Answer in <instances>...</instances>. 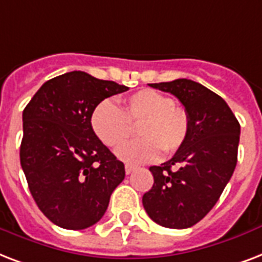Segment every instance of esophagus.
Masks as SVG:
<instances>
[{
  "label": "esophagus",
  "mask_w": 262,
  "mask_h": 262,
  "mask_svg": "<svg viewBox=\"0 0 262 262\" xmlns=\"http://www.w3.org/2000/svg\"><path fill=\"white\" fill-rule=\"evenodd\" d=\"M135 169H137V167H134V165H129V164L125 165V173H127V175H129V173L133 171H135Z\"/></svg>",
  "instance_id": "1"
}]
</instances>
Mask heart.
I'll list each match as a JSON object with an SVG mask.
<instances>
[{"label":"heart","instance_id":"obj_1","mask_svg":"<svg viewBox=\"0 0 262 262\" xmlns=\"http://www.w3.org/2000/svg\"><path fill=\"white\" fill-rule=\"evenodd\" d=\"M91 128L99 141L116 149L132 135L139 124L141 139L117 150V157L125 163H149L163 150L171 154L184 145L190 133V117L182 106L161 91L145 89L124 99L117 108L111 101L98 103L91 113Z\"/></svg>","mask_w":262,"mask_h":262}]
</instances>
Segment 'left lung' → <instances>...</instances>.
<instances>
[{
    "mask_svg": "<svg viewBox=\"0 0 262 262\" xmlns=\"http://www.w3.org/2000/svg\"><path fill=\"white\" fill-rule=\"evenodd\" d=\"M149 86L179 99L190 117V133L169 161L150 167L154 183L142 204L160 226L188 228L210 212L230 182L238 161L241 125L220 95L194 80Z\"/></svg>",
    "mask_w": 262,
    "mask_h": 262,
    "instance_id": "1",
    "label": "left lung"
}]
</instances>
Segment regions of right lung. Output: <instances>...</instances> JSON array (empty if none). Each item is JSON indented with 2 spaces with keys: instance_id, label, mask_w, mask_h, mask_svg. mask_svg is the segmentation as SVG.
I'll return each mask as SVG.
<instances>
[{
  "instance_id": "add662e5",
  "label": "right lung",
  "mask_w": 262,
  "mask_h": 262,
  "mask_svg": "<svg viewBox=\"0 0 262 262\" xmlns=\"http://www.w3.org/2000/svg\"><path fill=\"white\" fill-rule=\"evenodd\" d=\"M128 87L72 71L45 82L23 111L20 164L40 212L56 226L84 230L101 220L124 164L91 128L101 101Z\"/></svg>"
}]
</instances>
